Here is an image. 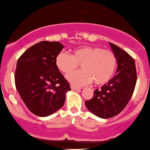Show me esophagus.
I'll return each instance as SVG.
<instances>
[{
    "mask_svg": "<svg viewBox=\"0 0 150 150\" xmlns=\"http://www.w3.org/2000/svg\"><path fill=\"white\" fill-rule=\"evenodd\" d=\"M71 88L72 90H79V89H80L81 88L76 86L74 85H71Z\"/></svg>",
    "mask_w": 150,
    "mask_h": 150,
    "instance_id": "esophagus-1",
    "label": "esophagus"
}]
</instances>
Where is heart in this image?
I'll return each mask as SVG.
<instances>
[{"label":"heart","instance_id":"heart-1","mask_svg":"<svg viewBox=\"0 0 150 150\" xmlns=\"http://www.w3.org/2000/svg\"><path fill=\"white\" fill-rule=\"evenodd\" d=\"M55 63L60 71L68 74L78 67L83 69L74 71L67 79L76 86L86 85L93 81L96 85L107 83L113 75L117 64L115 54L99 47L83 46L69 54L61 52L57 55Z\"/></svg>","mask_w":150,"mask_h":150}]
</instances>
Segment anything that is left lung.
I'll return each instance as SVG.
<instances>
[{
	"instance_id": "1",
	"label": "left lung",
	"mask_w": 150,
	"mask_h": 150,
	"mask_svg": "<svg viewBox=\"0 0 150 150\" xmlns=\"http://www.w3.org/2000/svg\"><path fill=\"white\" fill-rule=\"evenodd\" d=\"M117 59V69L113 78L96 89L91 99L86 100L87 108L101 118L117 115L125 108L133 94L137 81L134 59L125 50L110 42Z\"/></svg>"
}]
</instances>
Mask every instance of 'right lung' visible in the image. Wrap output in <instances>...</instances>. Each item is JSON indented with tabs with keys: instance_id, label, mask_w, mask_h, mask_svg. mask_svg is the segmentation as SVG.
<instances>
[{
	"instance_id": "add662e5",
	"label": "right lung",
	"mask_w": 150,
	"mask_h": 150,
	"mask_svg": "<svg viewBox=\"0 0 150 150\" xmlns=\"http://www.w3.org/2000/svg\"><path fill=\"white\" fill-rule=\"evenodd\" d=\"M63 48L58 42L42 41L28 49L17 62V91L35 115L46 117L56 112L63 106L67 92L71 90L55 63Z\"/></svg>"
}]
</instances>
